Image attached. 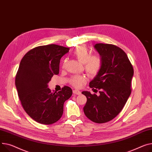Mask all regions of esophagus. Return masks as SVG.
Here are the masks:
<instances>
[{
  "mask_svg": "<svg viewBox=\"0 0 152 152\" xmlns=\"http://www.w3.org/2000/svg\"><path fill=\"white\" fill-rule=\"evenodd\" d=\"M73 94H75V95H80V92L79 90H73Z\"/></svg>",
  "mask_w": 152,
  "mask_h": 152,
  "instance_id": "esophagus-1",
  "label": "esophagus"
}]
</instances>
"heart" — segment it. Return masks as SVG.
<instances>
[{"label":"heart","mask_w":152,"mask_h":152,"mask_svg":"<svg viewBox=\"0 0 152 152\" xmlns=\"http://www.w3.org/2000/svg\"><path fill=\"white\" fill-rule=\"evenodd\" d=\"M75 56L79 61L84 65V69L87 73L90 76H96L102 66V59L99 55L91 56L88 48L85 46L77 47L73 53ZM66 60H64V65ZM86 77L82 75H76L72 77L70 83L75 87H81L86 82Z\"/></svg>","instance_id":"obj_1"}]
</instances>
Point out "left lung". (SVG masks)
<instances>
[{
  "instance_id": "1",
  "label": "left lung",
  "mask_w": 152,
  "mask_h": 152,
  "mask_svg": "<svg viewBox=\"0 0 152 152\" xmlns=\"http://www.w3.org/2000/svg\"><path fill=\"white\" fill-rule=\"evenodd\" d=\"M94 48L102 57V66L89 86L100 90L99 95L83 91L82 94L87 98L83 109L91 121L103 124L114 118L125 105L131 92L134 70L121 48L103 43H97Z\"/></svg>"
}]
</instances>
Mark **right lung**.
<instances>
[{
  "label": "right lung",
  "instance_id": "right-lung-1",
  "mask_svg": "<svg viewBox=\"0 0 152 152\" xmlns=\"http://www.w3.org/2000/svg\"><path fill=\"white\" fill-rule=\"evenodd\" d=\"M69 48L56 45L36 47L20 62L15 79L18 96L26 113L36 122L50 125L61 118L64 104L72 95L70 87L52 92L48 83L59 73L60 60Z\"/></svg>",
  "mask_w": 152,
  "mask_h": 152
}]
</instances>
